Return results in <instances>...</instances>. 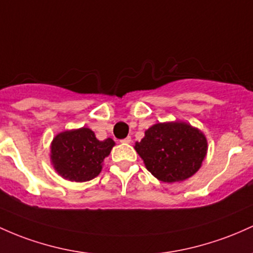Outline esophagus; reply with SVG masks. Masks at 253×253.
<instances>
[{"instance_id": "34e87169", "label": "esophagus", "mask_w": 253, "mask_h": 253, "mask_svg": "<svg viewBox=\"0 0 253 253\" xmlns=\"http://www.w3.org/2000/svg\"><path fill=\"white\" fill-rule=\"evenodd\" d=\"M132 141V139H131V137H127V138H125V139H122L121 140V143H124V144H129Z\"/></svg>"}]
</instances>
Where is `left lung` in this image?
Returning <instances> with one entry per match:
<instances>
[{"instance_id":"obj_1","label":"left lung","mask_w":253,"mask_h":253,"mask_svg":"<svg viewBox=\"0 0 253 253\" xmlns=\"http://www.w3.org/2000/svg\"><path fill=\"white\" fill-rule=\"evenodd\" d=\"M134 149L152 175L163 182H176L198 171L207 156L208 141L186 122H160L146 129Z\"/></svg>"}]
</instances>
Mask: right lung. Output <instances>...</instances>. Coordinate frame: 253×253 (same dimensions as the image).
I'll return each instance as SVG.
<instances>
[{
  "label": "right lung",
  "instance_id": "1",
  "mask_svg": "<svg viewBox=\"0 0 253 253\" xmlns=\"http://www.w3.org/2000/svg\"><path fill=\"white\" fill-rule=\"evenodd\" d=\"M113 139L98 140L90 128L61 132L52 139L50 158L55 170L63 179L83 182L101 173L104 158L109 156Z\"/></svg>",
  "mask_w": 253,
  "mask_h": 253
}]
</instances>
